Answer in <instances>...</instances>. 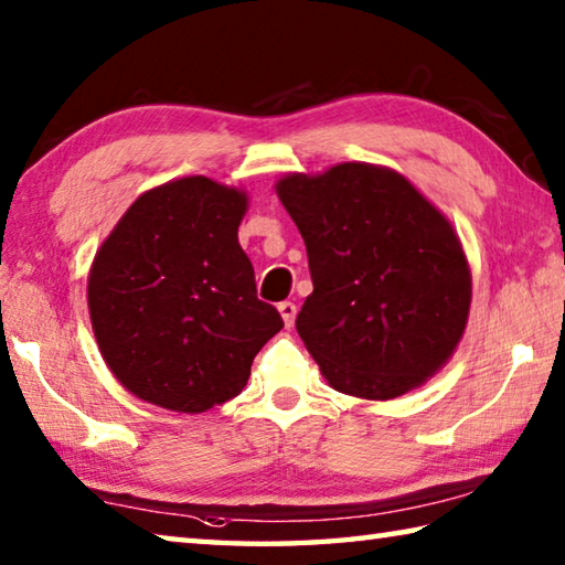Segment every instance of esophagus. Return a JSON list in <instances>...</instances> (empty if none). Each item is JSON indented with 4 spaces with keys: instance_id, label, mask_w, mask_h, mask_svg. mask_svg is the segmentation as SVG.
<instances>
[{
    "instance_id": "34e87169",
    "label": "esophagus",
    "mask_w": 565,
    "mask_h": 565,
    "mask_svg": "<svg viewBox=\"0 0 565 565\" xmlns=\"http://www.w3.org/2000/svg\"><path fill=\"white\" fill-rule=\"evenodd\" d=\"M279 313H281V319H284V327L291 329L294 327V319H296V306L291 301H284V303H279Z\"/></svg>"
}]
</instances>
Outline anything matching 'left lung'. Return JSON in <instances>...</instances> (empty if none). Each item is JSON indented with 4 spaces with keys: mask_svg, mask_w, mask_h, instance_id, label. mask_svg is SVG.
Masks as SVG:
<instances>
[{
    "mask_svg": "<svg viewBox=\"0 0 565 565\" xmlns=\"http://www.w3.org/2000/svg\"><path fill=\"white\" fill-rule=\"evenodd\" d=\"M313 291L296 331L331 388L386 401L431 379L463 337L471 269L454 226L398 171L361 161L289 174Z\"/></svg>",
    "mask_w": 565,
    "mask_h": 565,
    "instance_id": "1",
    "label": "left lung"
}]
</instances>
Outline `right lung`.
Segmentation results:
<instances>
[{"instance_id":"obj_1","label":"right lung","mask_w":565,"mask_h":565,"mask_svg":"<svg viewBox=\"0 0 565 565\" xmlns=\"http://www.w3.org/2000/svg\"><path fill=\"white\" fill-rule=\"evenodd\" d=\"M242 189L184 177L149 189L104 238L89 317L111 374L149 404L202 414L242 394L252 361L284 329L256 299L238 246Z\"/></svg>"}]
</instances>
